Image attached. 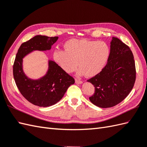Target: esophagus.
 <instances>
[{
    "mask_svg": "<svg viewBox=\"0 0 147 147\" xmlns=\"http://www.w3.org/2000/svg\"><path fill=\"white\" fill-rule=\"evenodd\" d=\"M75 82H76L77 84H81L82 83H83V81H82L80 80H79V79H76V80H75Z\"/></svg>",
    "mask_w": 147,
    "mask_h": 147,
    "instance_id": "1",
    "label": "esophagus"
}]
</instances>
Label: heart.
I'll return each instance as SVG.
<instances>
[{
  "instance_id": "heart-1",
  "label": "heart",
  "mask_w": 147,
  "mask_h": 147,
  "mask_svg": "<svg viewBox=\"0 0 147 147\" xmlns=\"http://www.w3.org/2000/svg\"><path fill=\"white\" fill-rule=\"evenodd\" d=\"M64 47L65 50H54V61L67 73L76 69L78 62V74H86L88 77L96 76L103 69L110 54V46L103 41L71 39Z\"/></svg>"
}]
</instances>
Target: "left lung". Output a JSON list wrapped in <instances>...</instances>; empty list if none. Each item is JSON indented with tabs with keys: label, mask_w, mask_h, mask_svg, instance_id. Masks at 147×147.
Segmentation results:
<instances>
[{
	"label": "left lung",
	"mask_w": 147,
	"mask_h": 147,
	"mask_svg": "<svg viewBox=\"0 0 147 147\" xmlns=\"http://www.w3.org/2000/svg\"><path fill=\"white\" fill-rule=\"evenodd\" d=\"M135 80V63L131 49L113 37L107 64L100 73L88 80L94 86V93L90 100L100 108L114 107L130 93Z\"/></svg>",
	"instance_id": "1"
}]
</instances>
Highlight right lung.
Instances as JSON below:
<instances>
[{
    "label": "right lung",
    "mask_w": 147,
    "mask_h": 147,
    "mask_svg": "<svg viewBox=\"0 0 147 147\" xmlns=\"http://www.w3.org/2000/svg\"><path fill=\"white\" fill-rule=\"evenodd\" d=\"M58 37L36 36L22 43L18 49L13 65V76L20 93L32 104L50 107L60 101L74 79L54 61H49L46 74L34 80L26 76L22 69V59L33 51L49 50Z\"/></svg>",
    "instance_id": "obj_1"
}]
</instances>
